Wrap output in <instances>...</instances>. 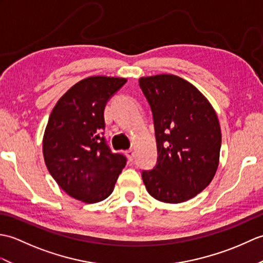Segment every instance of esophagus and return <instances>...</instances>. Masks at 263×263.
Masks as SVG:
<instances>
[{"instance_id": "1", "label": "esophagus", "mask_w": 263, "mask_h": 263, "mask_svg": "<svg viewBox=\"0 0 263 263\" xmlns=\"http://www.w3.org/2000/svg\"><path fill=\"white\" fill-rule=\"evenodd\" d=\"M125 154H126V156H127V158L130 159L131 161L133 160V158H135V152H133L132 149H128V150H126Z\"/></svg>"}]
</instances>
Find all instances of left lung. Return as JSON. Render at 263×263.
<instances>
[{
  "label": "left lung",
  "mask_w": 263,
  "mask_h": 263,
  "mask_svg": "<svg viewBox=\"0 0 263 263\" xmlns=\"http://www.w3.org/2000/svg\"><path fill=\"white\" fill-rule=\"evenodd\" d=\"M139 86L153 111L157 164L142 171L148 193L161 202L195 197L214 178L221 146L218 117L206 98L182 78H140Z\"/></svg>",
  "instance_id": "obj_1"
}]
</instances>
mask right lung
<instances>
[{"mask_svg": "<svg viewBox=\"0 0 263 263\" xmlns=\"http://www.w3.org/2000/svg\"><path fill=\"white\" fill-rule=\"evenodd\" d=\"M125 82L103 76L83 79L60 98L48 119L43 140L47 170L61 189L86 203L109 197L126 165L104 132L105 106Z\"/></svg>", "mask_w": 263, "mask_h": 263, "instance_id": "1", "label": "right lung"}]
</instances>
